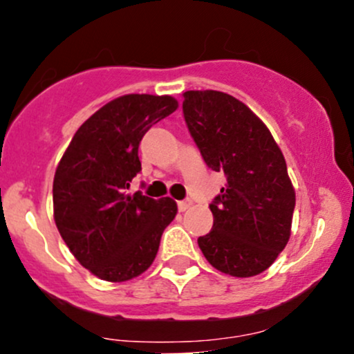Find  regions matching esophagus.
Here are the masks:
<instances>
[{
    "label": "esophagus",
    "mask_w": 354,
    "mask_h": 354,
    "mask_svg": "<svg viewBox=\"0 0 354 354\" xmlns=\"http://www.w3.org/2000/svg\"><path fill=\"white\" fill-rule=\"evenodd\" d=\"M191 205H193V201H191V200H183V201H178V209H180L181 213H183V211L188 209Z\"/></svg>",
    "instance_id": "34e87169"
}]
</instances>
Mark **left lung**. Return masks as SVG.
Listing matches in <instances>:
<instances>
[{
  "label": "left lung",
  "mask_w": 354,
  "mask_h": 354,
  "mask_svg": "<svg viewBox=\"0 0 354 354\" xmlns=\"http://www.w3.org/2000/svg\"><path fill=\"white\" fill-rule=\"evenodd\" d=\"M183 115L205 163L226 176L209 205L213 228L198 238L221 273L250 278L268 270L286 246L295 189L270 129L245 103L221 91H186Z\"/></svg>",
  "instance_id": "1"
}]
</instances>
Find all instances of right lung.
I'll use <instances>...</instances> for the list:
<instances>
[{"label":"right lung","mask_w":354,"mask_h":354,"mask_svg":"<svg viewBox=\"0 0 354 354\" xmlns=\"http://www.w3.org/2000/svg\"><path fill=\"white\" fill-rule=\"evenodd\" d=\"M178 108L171 96L124 95L89 116L73 136L53 181L55 223L81 266L104 281L145 273L176 216L171 198L128 194L141 171L145 133Z\"/></svg>","instance_id":"obj_1"}]
</instances>
